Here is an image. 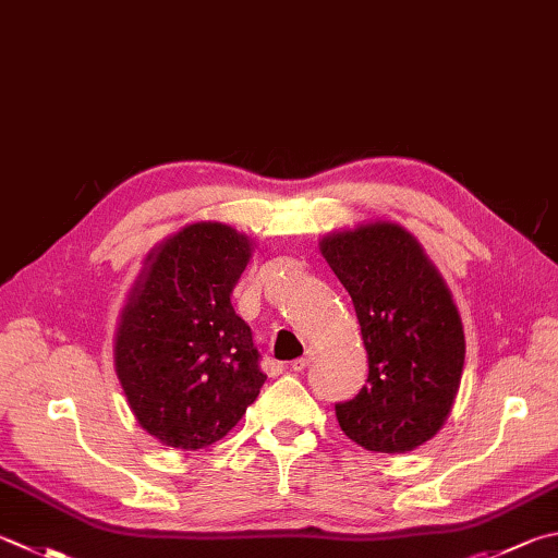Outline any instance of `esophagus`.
<instances>
[{"instance_id":"1","label":"esophagus","mask_w":558,"mask_h":558,"mask_svg":"<svg viewBox=\"0 0 558 558\" xmlns=\"http://www.w3.org/2000/svg\"><path fill=\"white\" fill-rule=\"evenodd\" d=\"M312 361H314V349H307V351H305V356H302V359H298V361H292V363H290V368L295 371V373H302V371H305V368L310 366Z\"/></svg>"}]
</instances>
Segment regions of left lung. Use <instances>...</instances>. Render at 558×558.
<instances>
[{
	"instance_id": "obj_1",
	"label": "left lung",
	"mask_w": 558,
	"mask_h": 558,
	"mask_svg": "<svg viewBox=\"0 0 558 558\" xmlns=\"http://www.w3.org/2000/svg\"><path fill=\"white\" fill-rule=\"evenodd\" d=\"M322 256L349 290L368 353V380L337 404L341 432L363 449L404 453L437 434L461 385L465 339L437 266L408 229L373 221L333 231Z\"/></svg>"
}]
</instances>
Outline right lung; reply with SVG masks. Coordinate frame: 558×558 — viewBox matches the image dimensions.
I'll return each instance as SVG.
<instances>
[{"instance_id":"add662e5","label":"right lung","mask_w":558,"mask_h":558,"mask_svg":"<svg viewBox=\"0 0 558 558\" xmlns=\"http://www.w3.org/2000/svg\"><path fill=\"white\" fill-rule=\"evenodd\" d=\"M251 246L219 221L187 225L148 253L121 310L117 378L166 447L197 451L227 437L266 383L251 327L231 307Z\"/></svg>"}]
</instances>
